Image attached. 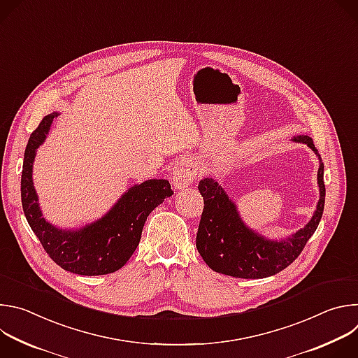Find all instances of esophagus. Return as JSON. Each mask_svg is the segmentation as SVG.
<instances>
[{
	"instance_id": "34e87169",
	"label": "esophagus",
	"mask_w": 358,
	"mask_h": 358,
	"mask_svg": "<svg viewBox=\"0 0 358 358\" xmlns=\"http://www.w3.org/2000/svg\"><path fill=\"white\" fill-rule=\"evenodd\" d=\"M196 174H198V167H196V163L191 159V157H185V159H181L180 162H177L173 167V171H171V184L176 187V188H185L188 187L195 178H196Z\"/></svg>"
}]
</instances>
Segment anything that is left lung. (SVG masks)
<instances>
[{
  "mask_svg": "<svg viewBox=\"0 0 358 358\" xmlns=\"http://www.w3.org/2000/svg\"><path fill=\"white\" fill-rule=\"evenodd\" d=\"M292 140L308 144L320 160L312 137L296 136ZM323 171L324 164L320 160L317 171L320 198L312 220L304 228L280 241L268 239L246 227L224 188L213 178L201 180L198 189L203 198V211L195 243L203 262L218 273L241 279H262L287 268L299 257L322 220L326 196Z\"/></svg>",
  "mask_w": 358,
  "mask_h": 358,
  "instance_id": "1",
  "label": "left lung"
}]
</instances>
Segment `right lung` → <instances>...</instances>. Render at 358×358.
Wrapping results in <instances>:
<instances>
[{
    "mask_svg": "<svg viewBox=\"0 0 358 358\" xmlns=\"http://www.w3.org/2000/svg\"><path fill=\"white\" fill-rule=\"evenodd\" d=\"M59 113L42 119L32 131L24 155L21 199L25 218L45 252L62 269L97 276L119 271L136 250L150 213L174 192L167 180H147L129 188L100 220L79 229H59L49 224L38 203L32 182L36 148L45 141L50 124Z\"/></svg>",
    "mask_w": 358,
    "mask_h": 358,
    "instance_id": "add662e5",
    "label": "right lung"
}]
</instances>
